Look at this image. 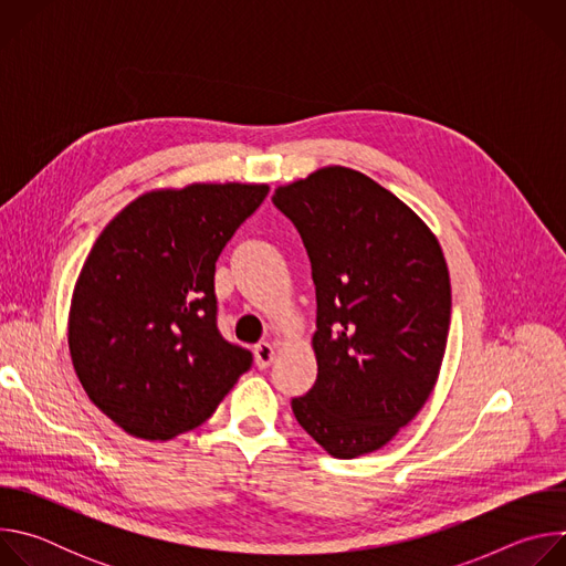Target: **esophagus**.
Segmentation results:
<instances>
[{
  "label": "esophagus",
  "instance_id": "obj_1",
  "mask_svg": "<svg viewBox=\"0 0 566 566\" xmlns=\"http://www.w3.org/2000/svg\"><path fill=\"white\" fill-rule=\"evenodd\" d=\"M273 356H275V345L273 343L264 340V343L255 345V360H258L260 369H266L273 363Z\"/></svg>",
  "mask_w": 566,
  "mask_h": 566
}]
</instances>
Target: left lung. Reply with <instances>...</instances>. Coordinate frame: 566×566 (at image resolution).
<instances>
[{
    "label": "left lung",
    "mask_w": 566,
    "mask_h": 566,
    "mask_svg": "<svg viewBox=\"0 0 566 566\" xmlns=\"http://www.w3.org/2000/svg\"><path fill=\"white\" fill-rule=\"evenodd\" d=\"M315 284L317 378L291 400L332 457L382 448L426 406L450 329V275L437 237L389 190L332 166L282 186Z\"/></svg>",
    "instance_id": "obj_1"
}]
</instances>
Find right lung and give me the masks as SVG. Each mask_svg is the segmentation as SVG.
<instances>
[{
    "mask_svg": "<svg viewBox=\"0 0 566 566\" xmlns=\"http://www.w3.org/2000/svg\"><path fill=\"white\" fill-rule=\"evenodd\" d=\"M266 195L253 184L147 192L96 239L75 282L69 349L94 406L127 434L195 430L253 367L219 334L214 264Z\"/></svg>",
    "mask_w": 566,
    "mask_h": 566,
    "instance_id": "1",
    "label": "right lung"
}]
</instances>
